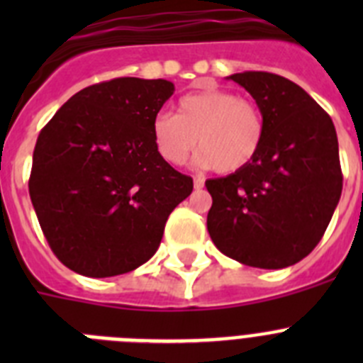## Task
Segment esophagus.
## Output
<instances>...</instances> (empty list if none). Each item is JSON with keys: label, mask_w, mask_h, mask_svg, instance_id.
I'll use <instances>...</instances> for the list:
<instances>
[{"label": "esophagus", "mask_w": 363, "mask_h": 363, "mask_svg": "<svg viewBox=\"0 0 363 363\" xmlns=\"http://www.w3.org/2000/svg\"><path fill=\"white\" fill-rule=\"evenodd\" d=\"M203 185H205L203 178H194V189H196V191L203 189Z\"/></svg>", "instance_id": "34e87169"}]
</instances>
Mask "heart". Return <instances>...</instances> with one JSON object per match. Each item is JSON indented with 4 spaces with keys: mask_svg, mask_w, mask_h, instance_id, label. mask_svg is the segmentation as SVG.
<instances>
[{
    "mask_svg": "<svg viewBox=\"0 0 363 363\" xmlns=\"http://www.w3.org/2000/svg\"><path fill=\"white\" fill-rule=\"evenodd\" d=\"M264 118L252 101L221 89H205L179 98L178 114L152 120L154 145L165 162L184 165L196 145L198 163L218 172L243 171L264 143Z\"/></svg>",
    "mask_w": 363,
    "mask_h": 363,
    "instance_id": "heart-1",
    "label": "heart"
}]
</instances>
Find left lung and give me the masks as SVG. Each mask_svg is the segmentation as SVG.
<instances>
[{
    "label": "left lung",
    "instance_id": "8db88e82",
    "mask_svg": "<svg viewBox=\"0 0 363 363\" xmlns=\"http://www.w3.org/2000/svg\"><path fill=\"white\" fill-rule=\"evenodd\" d=\"M229 79L255 98L264 143L243 171L205 182L211 240L243 265L284 269L318 245L342 194L335 125L300 85L271 72Z\"/></svg>",
    "mask_w": 363,
    "mask_h": 363
}]
</instances>
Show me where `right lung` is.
<instances>
[{
	"label": "right lung",
	"mask_w": 363,
	"mask_h": 363,
	"mask_svg": "<svg viewBox=\"0 0 363 363\" xmlns=\"http://www.w3.org/2000/svg\"><path fill=\"white\" fill-rule=\"evenodd\" d=\"M174 92L167 79L116 78L76 92L45 125L28 192L45 238L70 271L130 272L158 251L167 218L192 192L152 140Z\"/></svg>",
	"instance_id": "obj_1"
}]
</instances>
